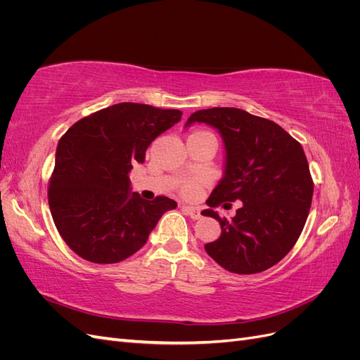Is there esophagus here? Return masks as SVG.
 <instances>
[{
	"instance_id": "esophagus-1",
	"label": "esophagus",
	"mask_w": 360,
	"mask_h": 360,
	"mask_svg": "<svg viewBox=\"0 0 360 360\" xmlns=\"http://www.w3.org/2000/svg\"><path fill=\"white\" fill-rule=\"evenodd\" d=\"M181 210H183L184 213H186L188 216H191V219H193V221H197V219H200V217H201V213H200V210L197 209V207L183 205Z\"/></svg>"
}]
</instances>
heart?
Listing matches in <instances>:
<instances>
[{
  "label": "heart",
  "instance_id": "1",
  "mask_svg": "<svg viewBox=\"0 0 360 360\" xmlns=\"http://www.w3.org/2000/svg\"><path fill=\"white\" fill-rule=\"evenodd\" d=\"M202 184L201 179H192V180H186L181 184V193L186 195V197H193V195H197L200 188Z\"/></svg>",
  "mask_w": 360,
  "mask_h": 360
}]
</instances>
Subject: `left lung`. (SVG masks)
<instances>
[{
    "label": "left lung",
    "instance_id": "8db88e82",
    "mask_svg": "<svg viewBox=\"0 0 360 360\" xmlns=\"http://www.w3.org/2000/svg\"><path fill=\"white\" fill-rule=\"evenodd\" d=\"M193 123L219 130L226 150L224 179L201 213L214 217L222 233L205 252L233 274L270 269L296 245L311 209L314 181L300 143L271 120L237 108L197 111L186 126ZM233 200L243 204L231 221L211 210Z\"/></svg>",
    "mask_w": 360,
    "mask_h": 360
}]
</instances>
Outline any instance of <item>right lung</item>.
I'll return each mask as SVG.
<instances>
[{"instance_id": "1", "label": "right lung", "mask_w": 360, "mask_h": 360, "mask_svg": "<svg viewBox=\"0 0 360 360\" xmlns=\"http://www.w3.org/2000/svg\"><path fill=\"white\" fill-rule=\"evenodd\" d=\"M180 120L179 110L124 102L81 118L60 138L48 202L76 255L120 263L146 245L163 213L176 209L168 197L147 201L130 193L129 174L146 160L151 141Z\"/></svg>"}]
</instances>
